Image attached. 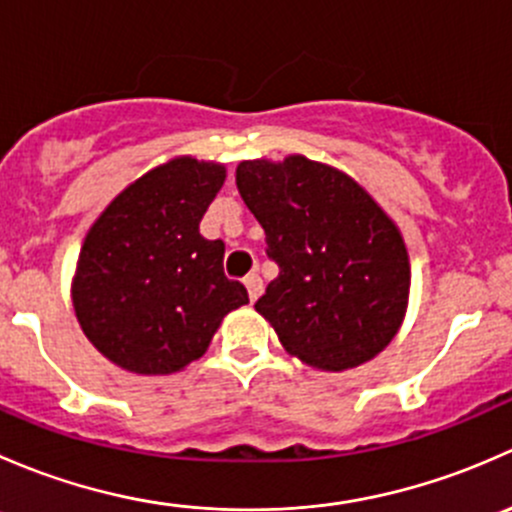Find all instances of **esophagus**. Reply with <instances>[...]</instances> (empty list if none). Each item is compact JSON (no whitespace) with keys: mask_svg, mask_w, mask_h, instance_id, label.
Returning <instances> with one entry per match:
<instances>
[{"mask_svg":"<svg viewBox=\"0 0 512 512\" xmlns=\"http://www.w3.org/2000/svg\"><path fill=\"white\" fill-rule=\"evenodd\" d=\"M245 287H247V294H250V302H257V297L262 294V280L257 272H252V275L245 277Z\"/></svg>","mask_w":512,"mask_h":512,"instance_id":"34e87169","label":"esophagus"}]
</instances>
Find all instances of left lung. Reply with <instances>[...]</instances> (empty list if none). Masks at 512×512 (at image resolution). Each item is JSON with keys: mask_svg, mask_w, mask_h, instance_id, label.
Segmentation results:
<instances>
[{"mask_svg": "<svg viewBox=\"0 0 512 512\" xmlns=\"http://www.w3.org/2000/svg\"><path fill=\"white\" fill-rule=\"evenodd\" d=\"M235 183L280 265L255 309L285 352L322 371L384 352L409 307L399 225L352 175L304 156L242 160Z\"/></svg>", "mask_w": 512, "mask_h": 512, "instance_id": "1", "label": "left lung"}]
</instances>
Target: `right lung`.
Here are the masks:
<instances>
[{"mask_svg": "<svg viewBox=\"0 0 512 512\" xmlns=\"http://www.w3.org/2000/svg\"><path fill=\"white\" fill-rule=\"evenodd\" d=\"M225 165L170 158L133 180L86 232L71 302L86 339L121 369L165 376L208 352L247 289L223 272V240L200 220L225 183Z\"/></svg>", "mask_w": 512, "mask_h": 512, "instance_id": "add662e5", "label": "right lung"}]
</instances>
